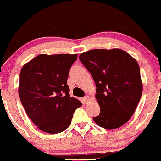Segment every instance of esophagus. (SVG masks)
Here are the masks:
<instances>
[{
  "label": "esophagus",
  "instance_id": "obj_1",
  "mask_svg": "<svg viewBox=\"0 0 161 161\" xmlns=\"http://www.w3.org/2000/svg\"><path fill=\"white\" fill-rule=\"evenodd\" d=\"M90 96H85V97H84V103H85V104H87V103L90 101Z\"/></svg>",
  "mask_w": 161,
  "mask_h": 161
}]
</instances>
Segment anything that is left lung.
<instances>
[{"label": "left lung", "mask_w": 161, "mask_h": 161, "mask_svg": "<svg viewBox=\"0 0 161 161\" xmlns=\"http://www.w3.org/2000/svg\"><path fill=\"white\" fill-rule=\"evenodd\" d=\"M80 60L96 85L100 114L93 117L98 126L114 129L134 114L142 93L138 63L123 50L95 49L82 53Z\"/></svg>", "instance_id": "1"}]
</instances>
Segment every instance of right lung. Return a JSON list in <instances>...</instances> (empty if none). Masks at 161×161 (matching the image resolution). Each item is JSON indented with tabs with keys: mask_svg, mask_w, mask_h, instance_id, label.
I'll list each match as a JSON object with an SVG mask.
<instances>
[{
	"mask_svg": "<svg viewBox=\"0 0 161 161\" xmlns=\"http://www.w3.org/2000/svg\"><path fill=\"white\" fill-rule=\"evenodd\" d=\"M77 54H40L25 64L19 76V94L27 116L40 130L65 131L81 103L70 97L69 70Z\"/></svg>",
	"mask_w": 161,
	"mask_h": 161,
	"instance_id": "obj_1",
	"label": "right lung"
}]
</instances>
